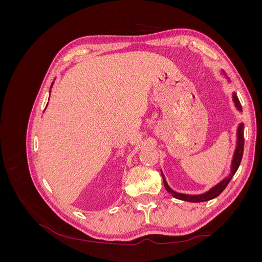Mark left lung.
<instances>
[{"label":"left lung","instance_id":"8db88e82","mask_svg":"<svg viewBox=\"0 0 262 262\" xmlns=\"http://www.w3.org/2000/svg\"><path fill=\"white\" fill-rule=\"evenodd\" d=\"M222 74L226 78L227 82L231 84V80H229V77L227 76V74L225 73L224 70H221ZM232 98H233V102L235 105V108L238 110L239 113H242V105L239 102L238 97H237L236 92L232 93ZM236 147L234 150V154H233V158H232V163H231V171H229L228 175L223 179L221 180L217 185H215L214 187H212L210 190H208L207 192L204 193H200V194H187V193H180L175 191V190H172L168 184L167 181H166V178L164 176V173L161 169V173H162V177H163V181H164V186L166 188V190L173 196L176 198V199L182 200V201H187V202H204V201H209L214 199V198H216L217 195H220L222 192H223V190L226 188V186L228 185V182L231 181V179L233 178V176L235 175V172L238 169L241 162H242V158H243V153H244V123L241 122L237 126V132H236Z\"/></svg>","mask_w":262,"mask_h":262}]
</instances>
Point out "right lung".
<instances>
[{"label": "right lung", "mask_w": 262, "mask_h": 262, "mask_svg": "<svg viewBox=\"0 0 262 262\" xmlns=\"http://www.w3.org/2000/svg\"><path fill=\"white\" fill-rule=\"evenodd\" d=\"M53 84H54V82H52V84H51V87H50V94H51V89H52V86H53ZM47 105H48V104H47ZM47 107V106H46Z\"/></svg>", "instance_id": "obj_1"}]
</instances>
